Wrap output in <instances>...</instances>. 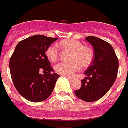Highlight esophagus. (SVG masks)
Segmentation results:
<instances>
[{
	"label": "esophagus",
	"instance_id": "1",
	"mask_svg": "<svg viewBox=\"0 0 128 128\" xmlns=\"http://www.w3.org/2000/svg\"><path fill=\"white\" fill-rule=\"evenodd\" d=\"M67 78L70 80V81H73V78H70V77H67Z\"/></svg>",
	"mask_w": 128,
	"mask_h": 128
}]
</instances>
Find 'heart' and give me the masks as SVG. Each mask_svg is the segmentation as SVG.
I'll list each match as a JSON object with an SVG mask.
<instances>
[{"label":"heart","instance_id":"heart-1","mask_svg":"<svg viewBox=\"0 0 128 128\" xmlns=\"http://www.w3.org/2000/svg\"><path fill=\"white\" fill-rule=\"evenodd\" d=\"M57 46L64 51H69L68 63H60L54 66L55 71L62 76H72L82 68H86L92 63L94 58V51L90 47L83 46L82 42L74 39L61 40ZM47 58L52 62L59 60L60 53L54 46H49L46 50Z\"/></svg>","mask_w":128,"mask_h":128}]
</instances>
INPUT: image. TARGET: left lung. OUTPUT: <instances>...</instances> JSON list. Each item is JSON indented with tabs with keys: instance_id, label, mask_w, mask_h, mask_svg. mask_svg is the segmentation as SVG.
Segmentation results:
<instances>
[{
	"instance_id": "obj_1",
	"label": "left lung",
	"mask_w": 128,
	"mask_h": 128,
	"mask_svg": "<svg viewBox=\"0 0 128 128\" xmlns=\"http://www.w3.org/2000/svg\"><path fill=\"white\" fill-rule=\"evenodd\" d=\"M94 48V58L85 71L80 88L75 94L85 102H94L104 97L115 82L118 69V60L109 43L94 36L86 37Z\"/></svg>"
}]
</instances>
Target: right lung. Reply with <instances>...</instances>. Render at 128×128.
Here are the masks:
<instances>
[{
	"label": "right lung",
	"mask_w": 128,
	"mask_h": 128,
	"mask_svg": "<svg viewBox=\"0 0 128 128\" xmlns=\"http://www.w3.org/2000/svg\"><path fill=\"white\" fill-rule=\"evenodd\" d=\"M57 38L34 35L21 40L16 45L10 60L11 78L18 92L32 102L45 100L52 92L57 78L53 73L46 49ZM42 70L47 74H40Z\"/></svg>",
	"instance_id": "obj_1"
}]
</instances>
